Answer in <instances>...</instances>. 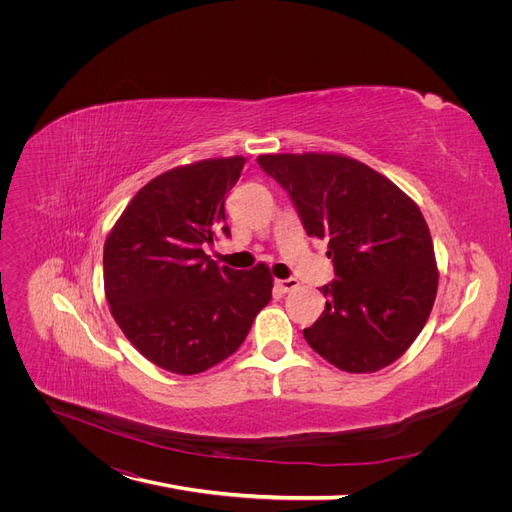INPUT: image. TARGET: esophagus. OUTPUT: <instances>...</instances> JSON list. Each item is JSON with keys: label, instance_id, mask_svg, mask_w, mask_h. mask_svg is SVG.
<instances>
[{"label": "esophagus", "instance_id": "1", "mask_svg": "<svg viewBox=\"0 0 512 512\" xmlns=\"http://www.w3.org/2000/svg\"><path fill=\"white\" fill-rule=\"evenodd\" d=\"M299 280L297 278H288V280H276V286L280 288V292H292L294 288H299Z\"/></svg>", "mask_w": 512, "mask_h": 512}]
</instances>
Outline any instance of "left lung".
Instances as JSON below:
<instances>
[{"label":"left lung","mask_w":512,"mask_h":512,"mask_svg":"<svg viewBox=\"0 0 512 512\" xmlns=\"http://www.w3.org/2000/svg\"><path fill=\"white\" fill-rule=\"evenodd\" d=\"M259 166L297 207L309 236L328 240L338 280L319 288L326 309L303 336L346 373H373L407 353L432 313L438 263L417 203L340 153H267Z\"/></svg>","instance_id":"obj_1"}]
</instances>
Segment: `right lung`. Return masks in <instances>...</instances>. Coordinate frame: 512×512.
Returning a JSON list of instances; mask_svg holds the SVG:
<instances>
[{"label": "right lung", "instance_id": "1", "mask_svg": "<svg viewBox=\"0 0 512 512\" xmlns=\"http://www.w3.org/2000/svg\"><path fill=\"white\" fill-rule=\"evenodd\" d=\"M247 157H213L149 180L103 245V288L116 324L157 367L195 375L245 342L270 303V267L236 272L203 251L226 226L224 195Z\"/></svg>", "mask_w": 512, "mask_h": 512}]
</instances>
